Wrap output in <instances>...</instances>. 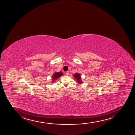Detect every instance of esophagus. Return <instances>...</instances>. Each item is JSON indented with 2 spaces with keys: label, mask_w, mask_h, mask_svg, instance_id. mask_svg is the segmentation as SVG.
Segmentation results:
<instances>
[{
  "label": "esophagus",
  "mask_w": 135,
  "mask_h": 135,
  "mask_svg": "<svg viewBox=\"0 0 135 135\" xmlns=\"http://www.w3.org/2000/svg\"><path fill=\"white\" fill-rule=\"evenodd\" d=\"M65 74L66 75H68V74H69V71H66V72L65 73Z\"/></svg>",
  "instance_id": "esophagus-1"
}]
</instances>
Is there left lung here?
I'll return each mask as SVG.
<instances>
[{
  "mask_svg": "<svg viewBox=\"0 0 135 135\" xmlns=\"http://www.w3.org/2000/svg\"><path fill=\"white\" fill-rule=\"evenodd\" d=\"M74 76L75 77V79L77 80V81H78V83H82L81 80V77H80V74H79V73H75V74H74Z\"/></svg>",
  "mask_w": 135,
  "mask_h": 135,
  "instance_id": "obj_1",
  "label": "left lung"
}]
</instances>
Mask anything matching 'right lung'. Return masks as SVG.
I'll list each match as a JSON object with an SVG mask.
<instances>
[{
    "instance_id": "add662e5",
    "label": "right lung",
    "mask_w": 135,
    "mask_h": 135,
    "mask_svg": "<svg viewBox=\"0 0 135 135\" xmlns=\"http://www.w3.org/2000/svg\"><path fill=\"white\" fill-rule=\"evenodd\" d=\"M62 75V73H60H60H54V75H53V80L57 79Z\"/></svg>"
}]
</instances>
